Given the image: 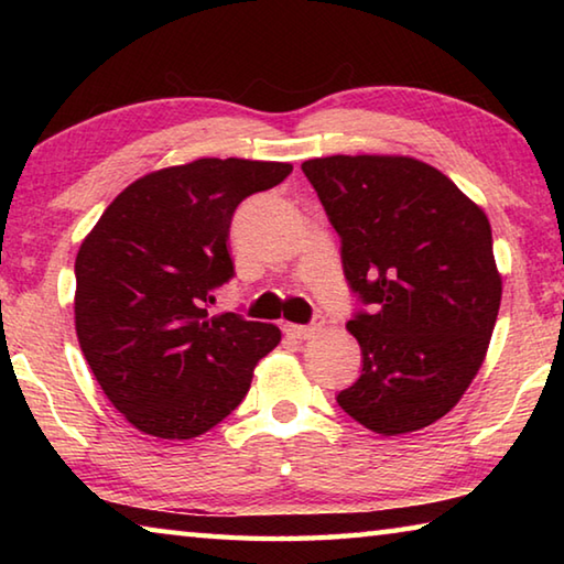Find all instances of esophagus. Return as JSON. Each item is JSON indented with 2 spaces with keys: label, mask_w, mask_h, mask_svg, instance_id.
<instances>
[{
  "label": "esophagus",
  "mask_w": 564,
  "mask_h": 564,
  "mask_svg": "<svg viewBox=\"0 0 564 564\" xmlns=\"http://www.w3.org/2000/svg\"><path fill=\"white\" fill-rule=\"evenodd\" d=\"M321 326H323V321L311 323V326H299V323H285L283 330H285V336L299 338V340H305V338H311L313 333H316V330H321Z\"/></svg>",
  "instance_id": "1"
}]
</instances>
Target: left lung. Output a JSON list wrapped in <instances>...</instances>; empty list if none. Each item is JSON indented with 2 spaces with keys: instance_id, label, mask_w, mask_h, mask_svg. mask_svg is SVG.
<instances>
[{
  "instance_id": "1",
  "label": "left lung",
  "mask_w": 564,
  "mask_h": 564,
  "mask_svg": "<svg viewBox=\"0 0 564 564\" xmlns=\"http://www.w3.org/2000/svg\"><path fill=\"white\" fill-rule=\"evenodd\" d=\"M301 169L340 236L350 289L370 305L346 326L362 370L338 405L380 435L433 425L473 383L498 321L488 216L410 156L338 154Z\"/></svg>"
}]
</instances>
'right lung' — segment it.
Listing matches in <instances>:
<instances>
[{
    "mask_svg": "<svg viewBox=\"0 0 564 564\" xmlns=\"http://www.w3.org/2000/svg\"><path fill=\"white\" fill-rule=\"evenodd\" d=\"M293 171L281 161L196 159L151 171L107 206L76 253L74 326L104 395L137 431L191 441L238 408L279 346L273 323L208 316L234 275L236 206Z\"/></svg>",
    "mask_w": 564,
    "mask_h": 564,
    "instance_id": "1",
    "label": "right lung"
}]
</instances>
